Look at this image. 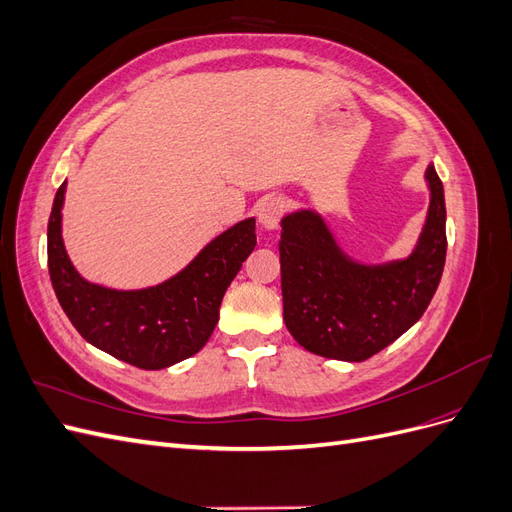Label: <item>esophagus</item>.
<instances>
[{
	"label": "esophagus",
	"mask_w": 512,
	"mask_h": 512,
	"mask_svg": "<svg viewBox=\"0 0 512 512\" xmlns=\"http://www.w3.org/2000/svg\"><path fill=\"white\" fill-rule=\"evenodd\" d=\"M284 211H286V203H284L282 198L262 200V203L258 205V211H256L258 224L265 228V230H275L277 226H280V220H282Z\"/></svg>",
	"instance_id": "esophagus-1"
}]
</instances>
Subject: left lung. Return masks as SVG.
<instances>
[{
    "instance_id": "obj_1",
    "label": "left lung",
    "mask_w": 512,
    "mask_h": 512,
    "mask_svg": "<svg viewBox=\"0 0 512 512\" xmlns=\"http://www.w3.org/2000/svg\"><path fill=\"white\" fill-rule=\"evenodd\" d=\"M429 209L412 252L386 262L352 258L316 209L282 218L284 322L305 350L359 363L393 344L425 314L446 260L444 188L425 170Z\"/></svg>"
}]
</instances>
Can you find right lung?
<instances>
[{"mask_svg": "<svg viewBox=\"0 0 512 512\" xmlns=\"http://www.w3.org/2000/svg\"><path fill=\"white\" fill-rule=\"evenodd\" d=\"M66 181L49 218V273L74 329L85 342L141 369H166L203 348L218 324L224 292L254 252L256 220L245 218L213 237L168 280L136 290L87 282L74 269L61 235Z\"/></svg>", "mask_w": 512, "mask_h": 512, "instance_id": "add662e5", "label": "right lung"}]
</instances>
